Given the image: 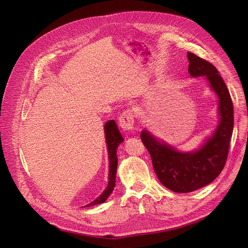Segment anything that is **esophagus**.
I'll list each match as a JSON object with an SVG mask.
<instances>
[{
    "label": "esophagus",
    "instance_id": "esophagus-1",
    "mask_svg": "<svg viewBox=\"0 0 248 248\" xmlns=\"http://www.w3.org/2000/svg\"><path fill=\"white\" fill-rule=\"evenodd\" d=\"M120 126L124 131H132L135 126V116L132 110L124 111L119 117Z\"/></svg>",
    "mask_w": 248,
    "mask_h": 248
}]
</instances>
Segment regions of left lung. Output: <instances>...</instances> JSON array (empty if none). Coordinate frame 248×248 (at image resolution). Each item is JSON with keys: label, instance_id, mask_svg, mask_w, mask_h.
Listing matches in <instances>:
<instances>
[{"label": "left lung", "instance_id": "obj_1", "mask_svg": "<svg viewBox=\"0 0 248 248\" xmlns=\"http://www.w3.org/2000/svg\"><path fill=\"white\" fill-rule=\"evenodd\" d=\"M188 72L191 77H205L218 97L219 123L210 137L196 150L182 152L155 137L149 129L140 134L149 151L154 170L169 190L188 193L207 186L219 176L225 166L233 132V104L223 78L215 66L188 52Z\"/></svg>", "mask_w": 248, "mask_h": 248}]
</instances>
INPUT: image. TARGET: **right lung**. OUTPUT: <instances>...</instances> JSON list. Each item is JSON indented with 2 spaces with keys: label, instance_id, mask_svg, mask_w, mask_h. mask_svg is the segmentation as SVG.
<instances>
[{
  "label": "right lung",
  "instance_id": "1",
  "mask_svg": "<svg viewBox=\"0 0 248 248\" xmlns=\"http://www.w3.org/2000/svg\"><path fill=\"white\" fill-rule=\"evenodd\" d=\"M103 128H104V134H106V140H107L108 152V164H109L108 184V187L102 192V194H100L99 196L93 202L85 205L86 207L94 206V205L106 202L107 199L110 196V194L112 193L115 187V176H116V169H117L116 150L124 141V138L122 137L119 128H117V125L113 120L107 122Z\"/></svg>",
  "mask_w": 248,
  "mask_h": 248
}]
</instances>
